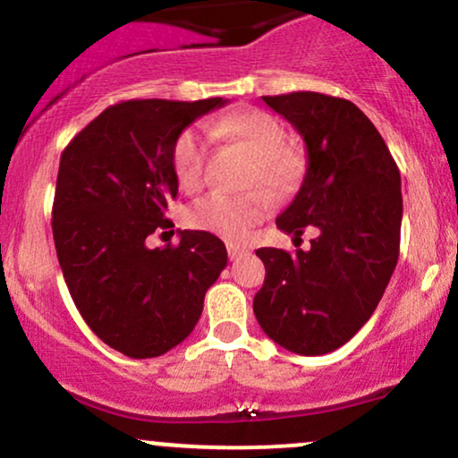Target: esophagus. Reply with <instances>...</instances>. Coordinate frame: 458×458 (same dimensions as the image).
I'll use <instances>...</instances> for the list:
<instances>
[{
    "mask_svg": "<svg viewBox=\"0 0 458 458\" xmlns=\"http://www.w3.org/2000/svg\"><path fill=\"white\" fill-rule=\"evenodd\" d=\"M247 247H241V245H234V243H230L228 245V256H230V260H239L241 256H245L247 254Z\"/></svg>",
    "mask_w": 458,
    "mask_h": 458,
    "instance_id": "1",
    "label": "esophagus"
}]
</instances>
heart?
<instances>
[{
    "label": "heart",
    "instance_id": "1",
    "mask_svg": "<svg viewBox=\"0 0 458 458\" xmlns=\"http://www.w3.org/2000/svg\"><path fill=\"white\" fill-rule=\"evenodd\" d=\"M211 133L219 138H233L250 146L256 155L254 181H262L271 189L291 187L297 176L295 159L284 150L286 131L271 114L260 109L233 114L211 124ZM207 133L198 127H189L178 135L172 150V167L185 189H198L204 181V161H207ZM271 196L262 189L247 193L213 191L196 199L187 208L185 219L191 228L207 230L224 239L239 241L247 236L256 224L271 213Z\"/></svg>",
    "mask_w": 458,
    "mask_h": 458
}]
</instances>
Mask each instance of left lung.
I'll return each mask as SVG.
<instances>
[{"label":"left lung","mask_w":458,"mask_h":458,"mask_svg":"<svg viewBox=\"0 0 458 458\" xmlns=\"http://www.w3.org/2000/svg\"><path fill=\"white\" fill-rule=\"evenodd\" d=\"M303 138L306 174L276 219L286 234L318 230L310 250L262 247L254 297L262 331L286 351L325 355L349 343L379 306L398 262L401 172L368 115L318 92L262 97Z\"/></svg>","instance_id":"left-lung-1"}]
</instances>
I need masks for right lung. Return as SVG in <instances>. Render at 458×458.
Segmentation results:
<instances>
[{
	"label": "right lung",
	"mask_w": 458,
	"mask_h": 458,
	"mask_svg": "<svg viewBox=\"0 0 458 458\" xmlns=\"http://www.w3.org/2000/svg\"><path fill=\"white\" fill-rule=\"evenodd\" d=\"M225 103L112 105L62 152L51 222L57 260L88 327L133 360L167 353L191 334L228 262L225 245L204 230H181L174 247L146 245L174 225L165 208L178 193V135Z\"/></svg>",
	"instance_id": "obj_1"
}]
</instances>
